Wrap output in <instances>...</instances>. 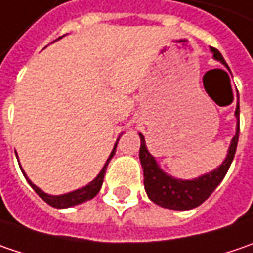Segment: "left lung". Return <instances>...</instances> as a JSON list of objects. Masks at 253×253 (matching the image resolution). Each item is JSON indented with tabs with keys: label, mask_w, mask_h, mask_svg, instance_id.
Wrapping results in <instances>:
<instances>
[{
	"label": "left lung",
	"mask_w": 253,
	"mask_h": 253,
	"mask_svg": "<svg viewBox=\"0 0 253 253\" xmlns=\"http://www.w3.org/2000/svg\"><path fill=\"white\" fill-rule=\"evenodd\" d=\"M211 51L213 54L215 60L222 63L229 70L220 52L213 47H211ZM235 117H236V133L233 139L230 140L225 160L213 170L205 173L199 177L189 179V180L173 177L163 170L159 166L156 159L147 150L144 136L139 133L140 136L139 157H140L143 176H144V189H146L149 199L162 208L173 209V211H189V209L198 208L206 201L213 193V190L219 186V183L223 180L230 163L235 157L238 139H239V101L236 103Z\"/></svg>",
	"instance_id": "8db88e82"
}]
</instances>
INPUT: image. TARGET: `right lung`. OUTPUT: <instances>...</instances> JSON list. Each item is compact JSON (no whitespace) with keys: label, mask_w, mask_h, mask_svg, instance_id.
<instances>
[{"label":"right lung","mask_w":253,"mask_h":253,"mask_svg":"<svg viewBox=\"0 0 253 253\" xmlns=\"http://www.w3.org/2000/svg\"><path fill=\"white\" fill-rule=\"evenodd\" d=\"M119 139H120V136H119ZM119 139H117V141H119ZM117 141H116V144H114V147H113L112 153H110V156H109V159H107V162L104 163L103 169L100 170V173L97 174L96 177H94L88 185L83 186V187H80V189H76V190H73V192L64 193V195H48V193L42 192L38 186L34 185V183L28 179V176H27V174H25V171L23 170L21 165H20V168H21V171H23V174L25 176L27 182H28L30 186L36 190V193H37L38 196H40L42 201L45 202V203H48V205L52 206V208H57V209H66V208H71V206L80 205V203H83V202H87V201H90V199H93L97 193L100 192L101 185H103V180H104L106 169H107V166H109V162L112 160V157L114 156V153H116ZM17 159H18V156H17Z\"/></svg>","instance_id":"obj_1"}]
</instances>
